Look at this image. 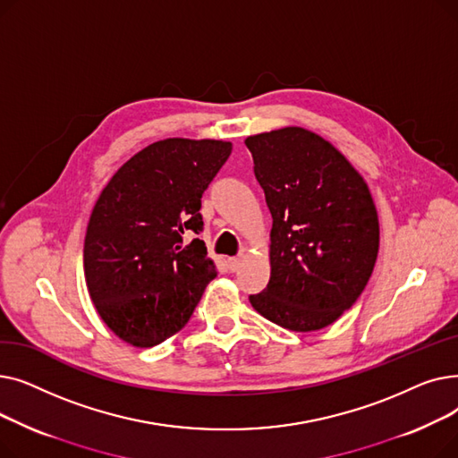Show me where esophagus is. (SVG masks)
<instances>
[{
  "label": "esophagus",
  "mask_w": 458,
  "mask_h": 458,
  "mask_svg": "<svg viewBox=\"0 0 458 458\" xmlns=\"http://www.w3.org/2000/svg\"><path fill=\"white\" fill-rule=\"evenodd\" d=\"M242 256H233V258H230L228 259V269L232 271V273H237L239 271V267H242Z\"/></svg>",
  "instance_id": "1"
}]
</instances>
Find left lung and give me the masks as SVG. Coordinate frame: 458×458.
Wrapping results in <instances>:
<instances>
[{"label":"left lung","instance_id":"obj_1","mask_svg":"<svg viewBox=\"0 0 458 458\" xmlns=\"http://www.w3.org/2000/svg\"><path fill=\"white\" fill-rule=\"evenodd\" d=\"M245 144L273 215L271 278L249 301L284 328H325L373 273L378 216L371 192L328 140L308 130L282 128Z\"/></svg>","mask_w":458,"mask_h":458}]
</instances>
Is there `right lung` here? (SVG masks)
Segmentation results:
<instances>
[{"label": "right lung", "mask_w": 458, "mask_h": 458, "mask_svg": "<svg viewBox=\"0 0 458 458\" xmlns=\"http://www.w3.org/2000/svg\"><path fill=\"white\" fill-rule=\"evenodd\" d=\"M230 154L225 140H157L120 166L96 200L85 280L100 318L126 344L171 338L216 276L199 239L200 199Z\"/></svg>", "instance_id": "1"}]
</instances>
